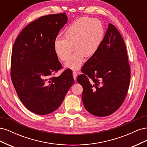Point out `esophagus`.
<instances>
[{
  "instance_id": "1",
  "label": "esophagus",
  "mask_w": 147,
  "mask_h": 147,
  "mask_svg": "<svg viewBox=\"0 0 147 147\" xmlns=\"http://www.w3.org/2000/svg\"><path fill=\"white\" fill-rule=\"evenodd\" d=\"M73 77H74V78L75 80H76V78H77V73L76 72H73Z\"/></svg>"
}]
</instances>
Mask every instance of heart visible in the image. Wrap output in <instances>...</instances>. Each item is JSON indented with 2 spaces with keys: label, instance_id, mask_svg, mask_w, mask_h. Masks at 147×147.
I'll list each match as a JSON object with an SVG mask.
<instances>
[{
  "label": "heart",
  "instance_id": "heart-1",
  "mask_svg": "<svg viewBox=\"0 0 147 147\" xmlns=\"http://www.w3.org/2000/svg\"><path fill=\"white\" fill-rule=\"evenodd\" d=\"M104 33V26L99 20L80 18L65 29L64 38H57L55 41V52L61 61H66L74 45L76 51L65 63V66L73 70L79 69L83 64L84 56L91 57L98 50Z\"/></svg>",
  "mask_w": 147,
  "mask_h": 147
}]
</instances>
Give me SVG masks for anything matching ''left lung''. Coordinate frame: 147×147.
I'll return each instance as SVG.
<instances>
[{"label": "left lung", "instance_id": "left-lung-1", "mask_svg": "<svg viewBox=\"0 0 147 147\" xmlns=\"http://www.w3.org/2000/svg\"><path fill=\"white\" fill-rule=\"evenodd\" d=\"M77 80L83 87L86 110L97 117H106L120 107L126 98L131 69L124 40L110 23L98 50L82 69Z\"/></svg>", "mask_w": 147, "mask_h": 147}]
</instances>
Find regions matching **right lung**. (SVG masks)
Segmentation results:
<instances>
[{
    "instance_id": "add662e5",
    "label": "right lung",
    "mask_w": 147,
    "mask_h": 147,
    "mask_svg": "<svg viewBox=\"0 0 147 147\" xmlns=\"http://www.w3.org/2000/svg\"><path fill=\"white\" fill-rule=\"evenodd\" d=\"M67 21L65 13L40 17L22 30L13 44L11 81L22 103L35 114L47 115L58 109L74 84L71 70L54 76L63 68L54 43Z\"/></svg>"
}]
</instances>
